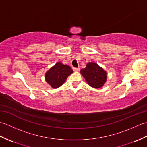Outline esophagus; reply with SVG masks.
<instances>
[{
  "label": "esophagus",
  "instance_id": "esophagus-1",
  "mask_svg": "<svg viewBox=\"0 0 147 147\" xmlns=\"http://www.w3.org/2000/svg\"><path fill=\"white\" fill-rule=\"evenodd\" d=\"M73 71H75V72H78L80 71V68L79 67H73Z\"/></svg>",
  "mask_w": 147,
  "mask_h": 147
}]
</instances>
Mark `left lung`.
Returning <instances> with one entry per match:
<instances>
[{
    "label": "left lung",
    "instance_id": "1",
    "mask_svg": "<svg viewBox=\"0 0 147 147\" xmlns=\"http://www.w3.org/2000/svg\"><path fill=\"white\" fill-rule=\"evenodd\" d=\"M80 73L88 85L94 88H102L107 82V72L96 62L87 63L86 67L82 69Z\"/></svg>",
    "mask_w": 147,
    "mask_h": 147
}]
</instances>
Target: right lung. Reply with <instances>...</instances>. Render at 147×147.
<instances>
[{"label":"right lung","mask_w":147,"mask_h":147,"mask_svg":"<svg viewBox=\"0 0 147 147\" xmlns=\"http://www.w3.org/2000/svg\"><path fill=\"white\" fill-rule=\"evenodd\" d=\"M73 73L70 66L59 62L46 72L45 79L52 88H57L63 85L67 78Z\"/></svg>","instance_id":"right-lung-1"}]
</instances>
